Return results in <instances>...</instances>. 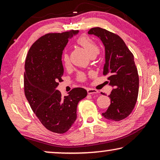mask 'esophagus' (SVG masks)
<instances>
[{
    "label": "esophagus",
    "instance_id": "obj_1",
    "mask_svg": "<svg viewBox=\"0 0 160 160\" xmlns=\"http://www.w3.org/2000/svg\"><path fill=\"white\" fill-rule=\"evenodd\" d=\"M87 92L88 94H98V91L97 90L93 89V88H88Z\"/></svg>",
    "mask_w": 160,
    "mask_h": 160
}]
</instances>
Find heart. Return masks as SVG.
<instances>
[{
    "mask_svg": "<svg viewBox=\"0 0 160 160\" xmlns=\"http://www.w3.org/2000/svg\"><path fill=\"white\" fill-rule=\"evenodd\" d=\"M75 42L78 45H79L80 46L82 47L90 57L96 56L98 53V51H99L98 47L96 46V44L93 42V40L89 36L86 35H82L79 36L76 39ZM62 61L66 67H68L69 64H70L69 57L67 53H64L63 55ZM77 79L79 81H81V82H85L86 80V75L83 72H78L77 75Z\"/></svg>",
    "mask_w": 160,
    "mask_h": 160,
    "instance_id": "b5f03b06",
    "label": "heart"
}]
</instances>
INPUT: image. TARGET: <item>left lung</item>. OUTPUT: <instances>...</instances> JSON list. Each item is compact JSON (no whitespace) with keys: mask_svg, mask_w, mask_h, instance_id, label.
<instances>
[{"mask_svg":"<svg viewBox=\"0 0 160 160\" xmlns=\"http://www.w3.org/2000/svg\"><path fill=\"white\" fill-rule=\"evenodd\" d=\"M88 34L100 38L105 47L103 75L108 76V82L113 87L109 95L111 103L102 115L112 121L124 120L134 109L138 94L139 78L133 55L122 38L113 32L93 28Z\"/></svg>","mask_w":160,"mask_h":160,"instance_id":"left-lung-1","label":"left lung"}]
</instances>
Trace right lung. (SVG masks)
I'll use <instances>...</instances> for the list:
<instances>
[{"label": "right lung", "instance_id": "add662e5", "mask_svg": "<svg viewBox=\"0 0 160 160\" xmlns=\"http://www.w3.org/2000/svg\"><path fill=\"white\" fill-rule=\"evenodd\" d=\"M78 33L70 30L42 36L30 47L25 60L27 99L44 127L57 133L68 131L77 119L78 103L87 96L82 88H73L67 96L57 90L64 74L63 50L69 38Z\"/></svg>", "mask_w": 160, "mask_h": 160}]
</instances>
